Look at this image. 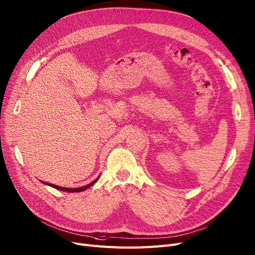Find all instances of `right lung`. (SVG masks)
I'll return each instance as SVG.
<instances>
[{"mask_svg": "<svg viewBox=\"0 0 255 255\" xmlns=\"http://www.w3.org/2000/svg\"><path fill=\"white\" fill-rule=\"evenodd\" d=\"M99 179V177L98 178L96 179V180H94L93 182H91L90 184H87V185H85V186H82V187H78V189H68V187H61V186H58V185H55V184H52V183H48V182H43V181H41L42 183H45V184H48V185H50V186H52V187H54V189H56V190H59V191H63V192H69V193H77V192H82V191H84V190H86V189H88V187H90L91 185H93L97 180Z\"/></svg>", "mask_w": 255, "mask_h": 255, "instance_id": "add662e5", "label": "right lung"}]
</instances>
